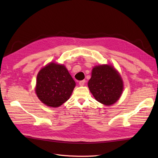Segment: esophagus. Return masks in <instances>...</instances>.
Returning <instances> with one entry per match:
<instances>
[{
  "instance_id": "34e87169",
  "label": "esophagus",
  "mask_w": 158,
  "mask_h": 158,
  "mask_svg": "<svg viewBox=\"0 0 158 158\" xmlns=\"http://www.w3.org/2000/svg\"><path fill=\"white\" fill-rule=\"evenodd\" d=\"M85 80H82V81H79V85L80 86H83V85H84V84H85Z\"/></svg>"
}]
</instances>
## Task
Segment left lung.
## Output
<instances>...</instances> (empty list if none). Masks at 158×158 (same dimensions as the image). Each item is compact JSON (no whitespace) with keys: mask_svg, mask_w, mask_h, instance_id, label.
Masks as SVG:
<instances>
[{"mask_svg":"<svg viewBox=\"0 0 158 158\" xmlns=\"http://www.w3.org/2000/svg\"><path fill=\"white\" fill-rule=\"evenodd\" d=\"M88 87L97 101L105 105H111L122 94L123 81L112 66L100 65L93 69Z\"/></svg>","mask_w":158,"mask_h":158,"instance_id":"1","label":"left lung"}]
</instances>
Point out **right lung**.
<instances>
[{
	"instance_id": "add662e5",
	"label": "right lung",
	"mask_w": 158,
	"mask_h": 158,
	"mask_svg": "<svg viewBox=\"0 0 158 158\" xmlns=\"http://www.w3.org/2000/svg\"><path fill=\"white\" fill-rule=\"evenodd\" d=\"M75 87V82L65 66L52 62L39 71L36 93L47 106L58 107L69 99Z\"/></svg>"
}]
</instances>
